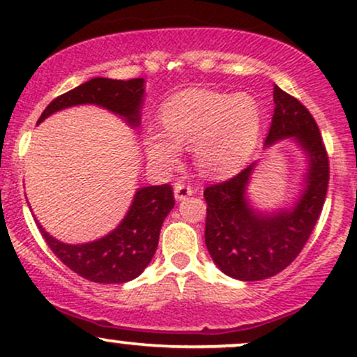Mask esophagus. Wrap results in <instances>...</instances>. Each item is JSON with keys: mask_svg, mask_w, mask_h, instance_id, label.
<instances>
[{"mask_svg": "<svg viewBox=\"0 0 357 357\" xmlns=\"http://www.w3.org/2000/svg\"><path fill=\"white\" fill-rule=\"evenodd\" d=\"M192 195V188L190 186V184H184V183H176L174 184V196L176 199H181L188 198V196Z\"/></svg>", "mask_w": 357, "mask_h": 357, "instance_id": "esophagus-1", "label": "esophagus"}]
</instances>
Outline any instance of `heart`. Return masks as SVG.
I'll return each mask as SVG.
<instances>
[{
  "instance_id": "b5f03b06",
  "label": "heart",
  "mask_w": 357,
  "mask_h": 357,
  "mask_svg": "<svg viewBox=\"0 0 357 357\" xmlns=\"http://www.w3.org/2000/svg\"><path fill=\"white\" fill-rule=\"evenodd\" d=\"M162 130H147L146 151L154 161L174 165L179 144L196 146L203 173L230 174L252 154L260 132V110L250 97L213 90H188L174 96L161 110Z\"/></svg>"
}]
</instances>
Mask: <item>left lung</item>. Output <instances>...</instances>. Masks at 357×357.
Instances as JSON below:
<instances>
[{"label":"left lung","instance_id":"1","mask_svg":"<svg viewBox=\"0 0 357 357\" xmlns=\"http://www.w3.org/2000/svg\"><path fill=\"white\" fill-rule=\"evenodd\" d=\"M272 126L265 146L294 137L309 155L307 186L292 210L264 215L245 198L253 165L204 190V241L218 268L243 282L264 280L289 267L309 240L329 184V155L312 114L296 97L273 87Z\"/></svg>","mask_w":357,"mask_h":357}]
</instances>
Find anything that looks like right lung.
<instances>
[{"instance_id":"obj_1","label":"right lung","mask_w":357,"mask_h":357,"mask_svg":"<svg viewBox=\"0 0 357 357\" xmlns=\"http://www.w3.org/2000/svg\"><path fill=\"white\" fill-rule=\"evenodd\" d=\"M144 97V80L92 79L53 99L38 119V124L56 110L80 104H96L139 126V109ZM174 206L169 184L141 188L122 223L104 238L84 245L61 243L40 227L45 241L72 272L97 284H124L141 275L158 248L159 231Z\"/></svg>"}]
</instances>
